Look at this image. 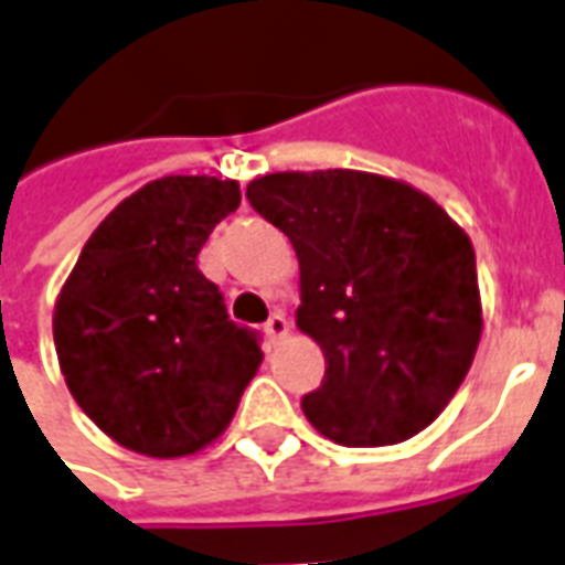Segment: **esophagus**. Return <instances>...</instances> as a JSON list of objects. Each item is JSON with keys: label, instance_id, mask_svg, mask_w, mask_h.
I'll list each match as a JSON object with an SVG mask.
<instances>
[{"label": "esophagus", "instance_id": "1", "mask_svg": "<svg viewBox=\"0 0 565 565\" xmlns=\"http://www.w3.org/2000/svg\"><path fill=\"white\" fill-rule=\"evenodd\" d=\"M263 330H266V335H269L271 342H278V339H284V335L290 332V320L284 318L281 311H275V315L266 320V327H263Z\"/></svg>", "mask_w": 565, "mask_h": 565}]
</instances>
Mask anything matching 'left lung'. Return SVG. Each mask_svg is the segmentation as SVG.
<instances>
[{"label":"left lung","mask_w":565,"mask_h":565,"mask_svg":"<svg viewBox=\"0 0 565 565\" xmlns=\"http://www.w3.org/2000/svg\"><path fill=\"white\" fill-rule=\"evenodd\" d=\"M245 196L299 257L296 327L327 360L302 396L311 426L348 448L417 436L481 339L469 235L415 186L354 169L263 174Z\"/></svg>","instance_id":"8db88e82"}]
</instances>
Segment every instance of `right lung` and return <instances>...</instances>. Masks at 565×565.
Instances as JSON below:
<instances>
[{
    "label": "right lung",
    "mask_w": 565,
    "mask_h": 565,
    "mask_svg": "<svg viewBox=\"0 0 565 565\" xmlns=\"http://www.w3.org/2000/svg\"><path fill=\"white\" fill-rule=\"evenodd\" d=\"M242 202L235 181L169 174L127 196L87 238L54 308L68 393L117 445L186 457L221 436L263 363L259 332L226 315L196 266Z\"/></svg>",
    "instance_id": "add662e5"
}]
</instances>
